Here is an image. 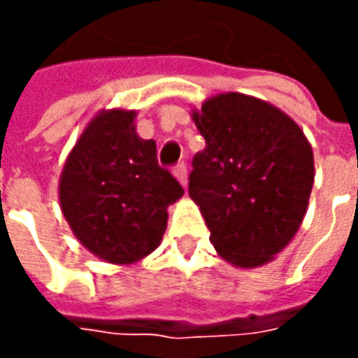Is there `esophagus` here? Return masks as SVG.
<instances>
[{
  "label": "esophagus",
  "instance_id": "esophagus-1",
  "mask_svg": "<svg viewBox=\"0 0 358 358\" xmlns=\"http://www.w3.org/2000/svg\"><path fill=\"white\" fill-rule=\"evenodd\" d=\"M174 176L178 178V182L182 184V186L186 187L187 186V169H186V164L184 163H180L174 166Z\"/></svg>",
  "mask_w": 358,
  "mask_h": 358
}]
</instances>
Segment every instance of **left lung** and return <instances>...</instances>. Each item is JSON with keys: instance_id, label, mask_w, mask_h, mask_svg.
Returning a JSON list of instances; mask_svg holds the SVG:
<instances>
[{"instance_id": "8db88e82", "label": "left lung", "mask_w": 358, "mask_h": 358, "mask_svg": "<svg viewBox=\"0 0 358 358\" xmlns=\"http://www.w3.org/2000/svg\"><path fill=\"white\" fill-rule=\"evenodd\" d=\"M205 149L194 157L189 197L226 263L257 268L287 248L315 184L299 124L272 103L226 92L192 110Z\"/></svg>"}]
</instances>
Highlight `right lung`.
Segmentation results:
<instances>
[{"instance_id": "add662e5", "label": "right lung", "mask_w": 358, "mask_h": 358, "mask_svg": "<svg viewBox=\"0 0 358 358\" xmlns=\"http://www.w3.org/2000/svg\"><path fill=\"white\" fill-rule=\"evenodd\" d=\"M136 110L103 109L90 120L59 178L63 217L90 253L134 264L163 240L169 205L184 195L157 163L153 140L136 132Z\"/></svg>"}]
</instances>
